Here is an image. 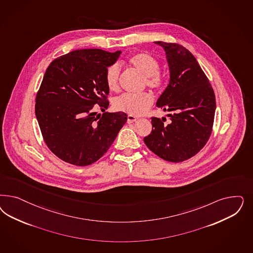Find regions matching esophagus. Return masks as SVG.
I'll list each match as a JSON object with an SVG mask.
<instances>
[{
    "label": "esophagus",
    "mask_w": 253,
    "mask_h": 253,
    "mask_svg": "<svg viewBox=\"0 0 253 253\" xmlns=\"http://www.w3.org/2000/svg\"><path fill=\"white\" fill-rule=\"evenodd\" d=\"M137 120H138V117H135V116H133V115H128V116H127V123H128V124L136 122Z\"/></svg>",
    "instance_id": "esophagus-1"
}]
</instances>
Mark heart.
Masks as SVG:
<instances>
[{"label":"heart","mask_w":253,"mask_h":253,"mask_svg":"<svg viewBox=\"0 0 253 253\" xmlns=\"http://www.w3.org/2000/svg\"><path fill=\"white\" fill-rule=\"evenodd\" d=\"M128 65L138 70L145 75L144 84L150 88L160 91L165 85L166 76L159 70L160 62L157 57L148 52H139L132 55L127 59ZM121 77V68L116 63L107 68L105 74L107 86L111 91L119 89ZM155 97L150 92H142L139 94H123L114 101L115 110L124 112L133 116H140L146 114L148 110L153 106Z\"/></svg>","instance_id":"1"}]
</instances>
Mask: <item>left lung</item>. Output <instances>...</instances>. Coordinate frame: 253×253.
<instances>
[{"label":"left lung","instance_id":"left-lung-1","mask_svg":"<svg viewBox=\"0 0 253 253\" xmlns=\"http://www.w3.org/2000/svg\"><path fill=\"white\" fill-rule=\"evenodd\" d=\"M167 54L170 72L168 87L156 105L171 112L167 119L152 117L153 130L144 143L155 155L179 163L195 155L211 135L216 109L215 94L196 57L176 42H155Z\"/></svg>","mask_w":253,"mask_h":253}]
</instances>
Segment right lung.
Listing matches in <instances>:
<instances>
[{
	"label": "right lung",
	"instance_id": "obj_1",
	"mask_svg": "<svg viewBox=\"0 0 253 253\" xmlns=\"http://www.w3.org/2000/svg\"><path fill=\"white\" fill-rule=\"evenodd\" d=\"M120 54L74 50L54 59L46 69L36 95L35 114L49 150L67 163L84 167L98 161L127 120L123 112L105 113L107 68ZM96 108L104 112L101 117Z\"/></svg>",
	"mask_w": 253,
	"mask_h": 253
}]
</instances>
